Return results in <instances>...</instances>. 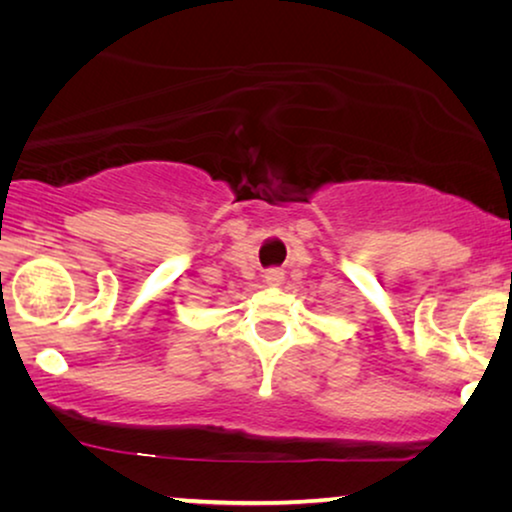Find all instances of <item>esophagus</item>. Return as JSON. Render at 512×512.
<instances>
[{"label":"esophagus","mask_w":512,"mask_h":512,"mask_svg":"<svg viewBox=\"0 0 512 512\" xmlns=\"http://www.w3.org/2000/svg\"><path fill=\"white\" fill-rule=\"evenodd\" d=\"M263 279H265V284H268V286H279L284 282V272L277 270V268H270V270H265Z\"/></svg>","instance_id":"34e87169"}]
</instances>
